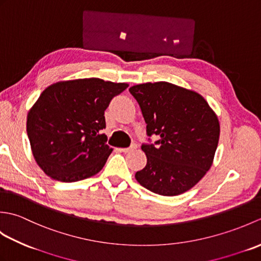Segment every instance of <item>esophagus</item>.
I'll list each match as a JSON object with an SVG mask.
<instances>
[{
	"label": "esophagus",
	"instance_id": "esophagus-1",
	"mask_svg": "<svg viewBox=\"0 0 261 261\" xmlns=\"http://www.w3.org/2000/svg\"><path fill=\"white\" fill-rule=\"evenodd\" d=\"M135 149H137V143H132V145L129 148H123L121 149L122 152H130V151H134Z\"/></svg>",
	"mask_w": 261,
	"mask_h": 261
}]
</instances>
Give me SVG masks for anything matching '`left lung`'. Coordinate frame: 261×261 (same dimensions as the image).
Masks as SVG:
<instances>
[{"label":"left lung","instance_id":"1","mask_svg":"<svg viewBox=\"0 0 261 261\" xmlns=\"http://www.w3.org/2000/svg\"><path fill=\"white\" fill-rule=\"evenodd\" d=\"M129 91L140 105L147 136L158 137L154 145L141 146L147 165L136 179L164 196L191 190L212 166L220 137L218 116L198 93L168 82L135 85Z\"/></svg>","mask_w":261,"mask_h":261}]
</instances>
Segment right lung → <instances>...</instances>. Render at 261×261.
<instances>
[{
    "instance_id": "add662e5",
    "label": "right lung",
    "mask_w": 261,
    "mask_h": 261,
    "mask_svg": "<svg viewBox=\"0 0 261 261\" xmlns=\"http://www.w3.org/2000/svg\"><path fill=\"white\" fill-rule=\"evenodd\" d=\"M126 83L83 79L48 86L30 109L27 134L39 167L71 182L101 170L113 149L107 145L104 111Z\"/></svg>"
}]
</instances>
